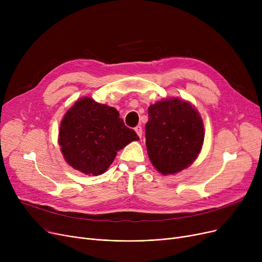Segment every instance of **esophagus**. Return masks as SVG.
Returning a JSON list of instances; mask_svg holds the SVG:
<instances>
[{"label":"esophagus","instance_id":"esophagus-1","mask_svg":"<svg viewBox=\"0 0 262 262\" xmlns=\"http://www.w3.org/2000/svg\"><path fill=\"white\" fill-rule=\"evenodd\" d=\"M135 132L137 133V135H138L139 137H140V138H141V137H142V127L141 126H136L135 127Z\"/></svg>","mask_w":262,"mask_h":262}]
</instances>
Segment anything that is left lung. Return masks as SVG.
Returning a JSON list of instances; mask_svg holds the SVG:
<instances>
[{
    "mask_svg": "<svg viewBox=\"0 0 262 262\" xmlns=\"http://www.w3.org/2000/svg\"><path fill=\"white\" fill-rule=\"evenodd\" d=\"M204 142L203 121L189 103L162 100L148 107L145 144L153 166L174 174L195 160Z\"/></svg>",
    "mask_w": 262,
    "mask_h": 262,
    "instance_id": "1",
    "label": "left lung"
}]
</instances>
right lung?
Masks as SVG:
<instances>
[{
	"label": "right lung",
	"mask_w": 262,
	"mask_h": 262,
	"mask_svg": "<svg viewBox=\"0 0 262 262\" xmlns=\"http://www.w3.org/2000/svg\"><path fill=\"white\" fill-rule=\"evenodd\" d=\"M139 137L120 118L118 110L90 98L77 101L67 112L59 129L64 159L74 169L92 175L104 173L117 152Z\"/></svg>",
	"instance_id": "right-lung-1"
}]
</instances>
